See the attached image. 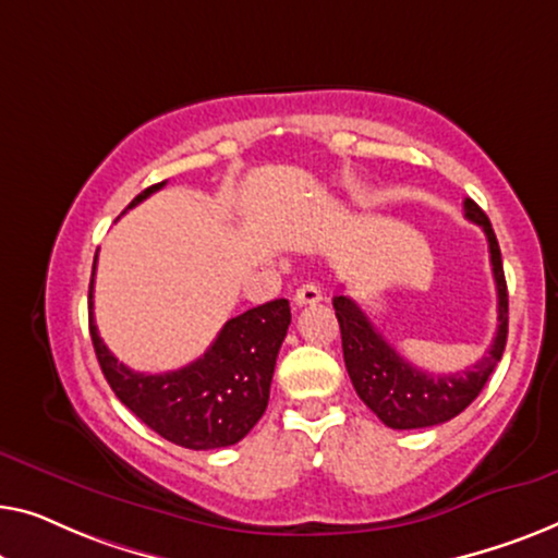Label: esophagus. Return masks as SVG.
<instances>
[{
    "label": "esophagus",
    "mask_w": 558,
    "mask_h": 558,
    "mask_svg": "<svg viewBox=\"0 0 558 558\" xmlns=\"http://www.w3.org/2000/svg\"><path fill=\"white\" fill-rule=\"evenodd\" d=\"M320 301H324V293H320V286H316V282H303L293 295V303L298 308H303V305H316Z\"/></svg>",
    "instance_id": "obj_1"
}]
</instances>
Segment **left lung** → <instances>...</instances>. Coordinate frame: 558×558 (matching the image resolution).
<instances>
[{"label":"left lung","mask_w":558,"mask_h":558,"mask_svg":"<svg viewBox=\"0 0 558 558\" xmlns=\"http://www.w3.org/2000/svg\"><path fill=\"white\" fill-rule=\"evenodd\" d=\"M465 217L481 225L488 238L493 280L498 290V328L481 361L454 374H429L412 366L372 326V320L349 295H333L341 326L343 361L356 395L391 429H422L458 417L481 395L493 368L504 356L508 339V288L500 247L490 219L473 199H465Z\"/></svg>","instance_id":"1"}]
</instances>
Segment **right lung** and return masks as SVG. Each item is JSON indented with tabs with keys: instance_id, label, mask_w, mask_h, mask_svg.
<instances>
[{
	"instance_id": "1",
	"label": "right lung",
	"mask_w": 558,
	"mask_h": 558,
	"mask_svg": "<svg viewBox=\"0 0 558 558\" xmlns=\"http://www.w3.org/2000/svg\"><path fill=\"white\" fill-rule=\"evenodd\" d=\"M163 184L148 186L125 209L151 197ZM88 298L90 339L106 381L156 435L186 450H219L240 442L257 425L268 407L276 359L290 326L286 298L230 318L204 356L167 374H141L121 364L93 320V278Z\"/></svg>"
}]
</instances>
